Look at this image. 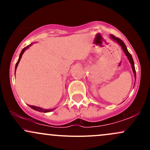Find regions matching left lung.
<instances>
[{"instance_id":"1","label":"left lung","mask_w":150,"mask_h":150,"mask_svg":"<svg viewBox=\"0 0 150 150\" xmlns=\"http://www.w3.org/2000/svg\"><path fill=\"white\" fill-rule=\"evenodd\" d=\"M110 37H111V39H113V41H115V42H116L118 43L119 45L121 46L122 49L123 50V51H124L125 54L126 55V56L128 57L129 61H130V64H131V67H132V71H133V73H134V75H135V77L136 78V72H135V65H134V61H133V59H132V57L131 56V54H130V53L128 52V49H127V47L126 46H125V44H124V42H123V41L121 40V39H120L118 37H116L114 35H113V34H111L110 35Z\"/></svg>"}]
</instances>
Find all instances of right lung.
<instances>
[{"label":"right lung","instance_id":"add662e5","mask_svg":"<svg viewBox=\"0 0 150 150\" xmlns=\"http://www.w3.org/2000/svg\"><path fill=\"white\" fill-rule=\"evenodd\" d=\"M32 44H30V45H28V46H26V47H25V48H24L22 50L21 53H20V56H19V59H18V62H17V63H16V65H15V71H16L17 67H18V63H20V59H21V58H22V54H23V53L25 52V51L26 49H28V48L30 47V46H32ZM29 106H30V107H31V108H33V109L36 110V111H39V112H44V113H46V112H50V111H53V110H54V109H55V108H53V109H44V108H40V107H39V106H31V105H29Z\"/></svg>","mask_w":150,"mask_h":150}]
</instances>
